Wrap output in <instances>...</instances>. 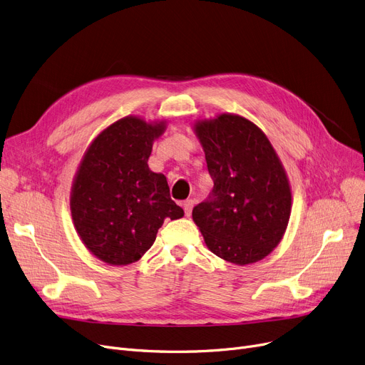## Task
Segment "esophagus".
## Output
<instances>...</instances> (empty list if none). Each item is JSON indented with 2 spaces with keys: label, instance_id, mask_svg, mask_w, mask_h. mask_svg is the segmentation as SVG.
Wrapping results in <instances>:
<instances>
[{
  "label": "esophagus",
  "instance_id": "1",
  "mask_svg": "<svg viewBox=\"0 0 365 365\" xmlns=\"http://www.w3.org/2000/svg\"><path fill=\"white\" fill-rule=\"evenodd\" d=\"M192 207H194V201L192 200H187L183 202V210H185V215L189 217L190 213H192Z\"/></svg>",
  "mask_w": 365,
  "mask_h": 365
}]
</instances>
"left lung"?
<instances>
[{"label": "left lung", "instance_id": "1", "mask_svg": "<svg viewBox=\"0 0 365 365\" xmlns=\"http://www.w3.org/2000/svg\"><path fill=\"white\" fill-rule=\"evenodd\" d=\"M194 131L215 186L192 219L210 252L234 264L264 259L281 242L292 187L266 134L237 113L200 120Z\"/></svg>", "mask_w": 365, "mask_h": 365}]
</instances>
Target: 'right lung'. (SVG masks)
<instances>
[{
	"label": "right lung",
	"instance_id": "right-lung-1",
	"mask_svg": "<svg viewBox=\"0 0 365 365\" xmlns=\"http://www.w3.org/2000/svg\"><path fill=\"white\" fill-rule=\"evenodd\" d=\"M165 121L128 115L101 131L87 148L71 189V215L90 253L110 266L142 259L168 217H183L164 175L148 160Z\"/></svg>",
	"mask_w": 365,
	"mask_h": 365
}]
</instances>
